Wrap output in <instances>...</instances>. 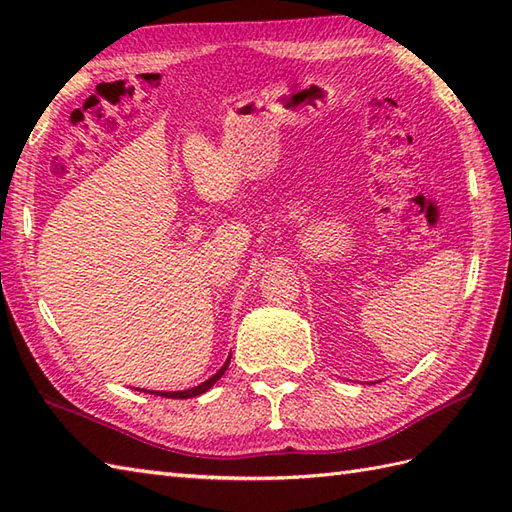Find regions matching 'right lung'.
<instances>
[{"mask_svg": "<svg viewBox=\"0 0 512 512\" xmlns=\"http://www.w3.org/2000/svg\"><path fill=\"white\" fill-rule=\"evenodd\" d=\"M228 363H231V358H226V363L220 369H217V374H213L209 380H204V383L198 385V387H191V389H184V391H156V396H165V398H193V396H200V394H204V391H209L217 383V380L224 376ZM151 394H154V391H151Z\"/></svg>", "mask_w": 512, "mask_h": 512, "instance_id": "right-lung-1", "label": "right lung"}]
</instances>
